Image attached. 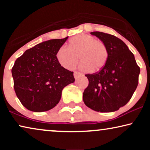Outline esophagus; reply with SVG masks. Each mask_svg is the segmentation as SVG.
<instances>
[{
  "label": "esophagus",
  "instance_id": "esophagus-1",
  "mask_svg": "<svg viewBox=\"0 0 150 150\" xmlns=\"http://www.w3.org/2000/svg\"><path fill=\"white\" fill-rule=\"evenodd\" d=\"M81 75H82V74L81 72H79V71H74V76L76 79H78V77H79L80 76H81Z\"/></svg>",
  "mask_w": 150,
  "mask_h": 150
}]
</instances>
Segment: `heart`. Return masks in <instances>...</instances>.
Segmentation results:
<instances>
[{
    "label": "heart",
    "mask_w": 150,
    "mask_h": 150,
    "mask_svg": "<svg viewBox=\"0 0 150 150\" xmlns=\"http://www.w3.org/2000/svg\"><path fill=\"white\" fill-rule=\"evenodd\" d=\"M68 47L62 46L57 53L59 63L67 69H72L81 61L83 70L97 71L105 66L108 59L107 46L102 40L93 35L79 34L69 41Z\"/></svg>",
    "instance_id": "1"
}]
</instances>
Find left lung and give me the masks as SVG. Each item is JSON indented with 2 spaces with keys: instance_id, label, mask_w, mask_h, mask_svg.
I'll list each match as a JSON object with an SVG mask.
<instances>
[{
  "instance_id": "8db88e82",
  "label": "left lung",
  "mask_w": 150,
  "mask_h": 150,
  "mask_svg": "<svg viewBox=\"0 0 150 150\" xmlns=\"http://www.w3.org/2000/svg\"><path fill=\"white\" fill-rule=\"evenodd\" d=\"M91 34L104 42L108 59L102 69L85 74L89 85L83 92V101L95 111H115L132 98L139 83L140 67L133 53L120 39L103 32Z\"/></svg>"
}]
</instances>
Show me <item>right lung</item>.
I'll use <instances>...</instances> for the list:
<instances>
[{
	"label": "right lung",
	"instance_id": "add662e5",
	"mask_svg": "<svg viewBox=\"0 0 150 150\" xmlns=\"http://www.w3.org/2000/svg\"><path fill=\"white\" fill-rule=\"evenodd\" d=\"M67 38L37 44L16 60L11 69L14 90L28 110L43 112L54 108L63 88L74 82L73 71L61 66L57 58Z\"/></svg>",
	"mask_w": 150,
	"mask_h": 150
}]
</instances>
